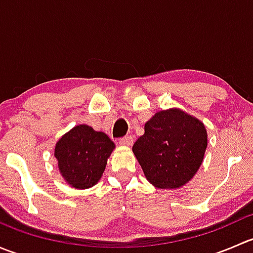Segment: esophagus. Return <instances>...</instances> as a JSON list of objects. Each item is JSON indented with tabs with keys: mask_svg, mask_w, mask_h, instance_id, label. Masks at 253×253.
I'll use <instances>...</instances> for the list:
<instances>
[{
	"mask_svg": "<svg viewBox=\"0 0 253 253\" xmlns=\"http://www.w3.org/2000/svg\"><path fill=\"white\" fill-rule=\"evenodd\" d=\"M120 144L126 145V147H131V145L133 144V138H132V136L122 137V138H120Z\"/></svg>",
	"mask_w": 253,
	"mask_h": 253,
	"instance_id": "obj_1",
	"label": "esophagus"
}]
</instances>
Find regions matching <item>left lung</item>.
Segmentation results:
<instances>
[{
	"label": "left lung",
	"mask_w": 253,
	"mask_h": 253,
	"mask_svg": "<svg viewBox=\"0 0 253 253\" xmlns=\"http://www.w3.org/2000/svg\"><path fill=\"white\" fill-rule=\"evenodd\" d=\"M203 122L180 109L157 112L132 147L147 180L158 188H178L195 176L205 158Z\"/></svg>",
	"instance_id": "obj_1"
}]
</instances>
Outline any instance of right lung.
<instances>
[{"instance_id": "add662e5", "label": "right lung", "mask_w": 253, "mask_h": 253, "mask_svg": "<svg viewBox=\"0 0 253 253\" xmlns=\"http://www.w3.org/2000/svg\"><path fill=\"white\" fill-rule=\"evenodd\" d=\"M114 142L104 132L79 125L63 134L55 147L58 170L68 185L89 188L103 176Z\"/></svg>"}]
</instances>
